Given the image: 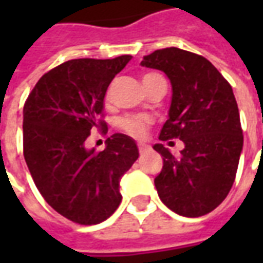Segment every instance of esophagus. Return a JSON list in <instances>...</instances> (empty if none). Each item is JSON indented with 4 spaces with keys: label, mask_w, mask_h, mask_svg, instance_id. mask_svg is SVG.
<instances>
[{
    "label": "esophagus",
    "mask_w": 263,
    "mask_h": 263,
    "mask_svg": "<svg viewBox=\"0 0 263 263\" xmlns=\"http://www.w3.org/2000/svg\"><path fill=\"white\" fill-rule=\"evenodd\" d=\"M138 151H139V154L142 155L148 151V146H146V145H143V143H138Z\"/></svg>",
    "instance_id": "esophagus-1"
}]
</instances>
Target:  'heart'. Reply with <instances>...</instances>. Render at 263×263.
<instances>
[{
	"label": "heart",
	"mask_w": 263,
	"mask_h": 263,
	"mask_svg": "<svg viewBox=\"0 0 263 263\" xmlns=\"http://www.w3.org/2000/svg\"><path fill=\"white\" fill-rule=\"evenodd\" d=\"M159 74L156 73H148V74L143 76V86L149 83V81L158 77ZM109 97V91L107 92V98ZM151 124L152 121L149 120L148 117L145 115H137V114H129V115H122L117 120V128L120 129L121 132H124L126 135H129L132 138H137V139H141L146 134H148L149 128H151Z\"/></svg>",
	"instance_id": "b5f03b06"
}]
</instances>
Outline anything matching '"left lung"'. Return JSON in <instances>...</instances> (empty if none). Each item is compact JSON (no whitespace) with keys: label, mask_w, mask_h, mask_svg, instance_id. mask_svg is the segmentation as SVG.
<instances>
[{"label":"left lung","mask_w":263,"mask_h":263,"mask_svg":"<svg viewBox=\"0 0 263 263\" xmlns=\"http://www.w3.org/2000/svg\"><path fill=\"white\" fill-rule=\"evenodd\" d=\"M141 65L165 71L173 88L169 120L159 139L184 142L179 156L162 143L154 146L163 158L155 177L158 194L179 215L209 214L230 193L242 151L231 84L205 58L179 48L155 50Z\"/></svg>","instance_id":"left-lung-1"}]
</instances>
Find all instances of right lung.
I'll list each match as a JSON object with an SVG mask.
<instances>
[{"instance_id": "1", "label": "right lung", "mask_w": 263, "mask_h": 263, "mask_svg": "<svg viewBox=\"0 0 263 263\" xmlns=\"http://www.w3.org/2000/svg\"><path fill=\"white\" fill-rule=\"evenodd\" d=\"M132 56L73 59L49 70L24 105V158L46 203L67 220L92 226L118 209L120 179L138 159L134 139L114 134L101 152L84 148L91 129L107 134L104 96Z\"/></svg>"}]
</instances>
